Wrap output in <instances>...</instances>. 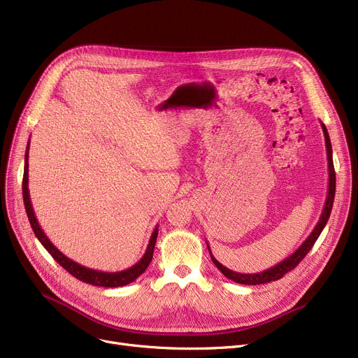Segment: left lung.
Wrapping results in <instances>:
<instances>
[{
    "mask_svg": "<svg viewBox=\"0 0 358 358\" xmlns=\"http://www.w3.org/2000/svg\"><path fill=\"white\" fill-rule=\"evenodd\" d=\"M321 126H322V130H324L325 145H327V158H328V171H329L328 176H329V180H328L327 200H325L321 217H319L316 227L313 228V231L310 232V235L306 238V241L302 243V245H300L290 257H287L286 259L278 262V264H275L274 267H271L268 270H264V271H261V273H255V274H242V273L232 271V270L227 268L224 266H222L220 262L212 255L210 247H209V243H208V250L210 252V258L213 261V264L220 270V273L224 277H228L229 280H234L235 283L255 286V285H264V283H270V281L280 280L286 273L292 271L299 264V262L306 257V254L310 251V248L313 247V243L316 242L319 235H321V232L324 231L325 224H327V222L329 219V215H331V210H332V204H334V197H335V169H334V161H332V145H331L328 130H327V127H325V124L322 122H321Z\"/></svg>",
    "mask_w": 358,
    "mask_h": 358,
    "instance_id": "obj_1",
    "label": "left lung"
}]
</instances>
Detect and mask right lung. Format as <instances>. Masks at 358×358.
Returning a JSON list of instances; mask_svg holds the SVG:
<instances>
[{"instance_id": "right-lung-1", "label": "right lung", "mask_w": 358, "mask_h": 358, "mask_svg": "<svg viewBox=\"0 0 358 358\" xmlns=\"http://www.w3.org/2000/svg\"><path fill=\"white\" fill-rule=\"evenodd\" d=\"M29 146H30V139L27 142L26 155H24V176H23L24 208H26L27 217L30 220V224H31L36 238L41 241L42 245L55 258V261H58L59 264L69 274H72L75 278L84 281V283H88V285H92V286H100V287H122V286H126V285L131 283V281H135L141 274H143L145 270L149 266V262L152 261L155 242H157V236H158V227H155L152 235H150V239H149V243H148L143 257L136 262L135 266H131V267H129L123 271H116V273H107V271H99V270L87 268V267L78 264V262L72 261L66 255H64L58 248L53 245V243L49 241V238L46 236V234L43 232V229L41 228L39 222H37L31 201H30V193H29Z\"/></svg>"}]
</instances>
